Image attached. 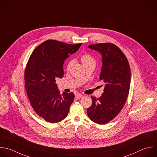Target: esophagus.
<instances>
[{
  "instance_id": "34e87169",
  "label": "esophagus",
  "mask_w": 157,
  "mask_h": 157,
  "mask_svg": "<svg viewBox=\"0 0 157 157\" xmlns=\"http://www.w3.org/2000/svg\"><path fill=\"white\" fill-rule=\"evenodd\" d=\"M83 97V95H82V94H76L75 95V98L77 99H80Z\"/></svg>"
}]
</instances>
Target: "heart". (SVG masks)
Masks as SVG:
<instances>
[{
	"mask_svg": "<svg viewBox=\"0 0 157 157\" xmlns=\"http://www.w3.org/2000/svg\"><path fill=\"white\" fill-rule=\"evenodd\" d=\"M81 61L83 63L84 66H88V65H93V66H95L96 64V62L95 59H94L91 56H90V54H84L81 57ZM74 63V60H71L68 64H67V69L69 70L70 69V68L71 67V66H72Z\"/></svg>",
	"mask_w": 157,
	"mask_h": 157,
	"instance_id": "heart-1",
	"label": "heart"
}]
</instances>
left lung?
<instances>
[{"instance_id": "1", "label": "left lung", "mask_w": 157, "mask_h": 157, "mask_svg": "<svg viewBox=\"0 0 157 157\" xmlns=\"http://www.w3.org/2000/svg\"><path fill=\"white\" fill-rule=\"evenodd\" d=\"M98 51L102 57L100 80L105 83L101 97H91L92 105L87 114L93 122L106 124L114 118L126 103L129 92L131 69L122 51L112 43H98L88 46Z\"/></svg>"}]
</instances>
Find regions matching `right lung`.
<instances>
[{
    "instance_id": "add662e5",
    "label": "right lung",
    "mask_w": 157,
    "mask_h": 157,
    "mask_svg": "<svg viewBox=\"0 0 157 157\" xmlns=\"http://www.w3.org/2000/svg\"><path fill=\"white\" fill-rule=\"evenodd\" d=\"M81 45L48 40L33 51L28 61L25 72L28 97L34 111L49 122L65 119L74 101L72 92H64L61 96L56 80L64 75L66 59Z\"/></svg>"
}]
</instances>
